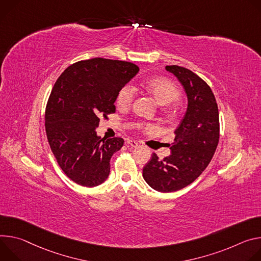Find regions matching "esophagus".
Instances as JSON below:
<instances>
[{
    "mask_svg": "<svg viewBox=\"0 0 261 261\" xmlns=\"http://www.w3.org/2000/svg\"><path fill=\"white\" fill-rule=\"evenodd\" d=\"M126 144H127L128 147H132V148H136L139 145V144L136 141H133V140H127Z\"/></svg>",
    "mask_w": 261,
    "mask_h": 261,
    "instance_id": "obj_1",
    "label": "esophagus"
}]
</instances>
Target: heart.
<instances>
[{
  "label": "heart",
  "mask_w": 261,
  "mask_h": 261,
  "mask_svg": "<svg viewBox=\"0 0 261 261\" xmlns=\"http://www.w3.org/2000/svg\"><path fill=\"white\" fill-rule=\"evenodd\" d=\"M146 90L153 96V98L160 106H167L173 101H175L180 96L178 87L172 82L162 77L149 80L146 83ZM134 97V87L127 85L124 86L119 91L116 102H117V106L120 109H126L133 103Z\"/></svg>",
  "instance_id": "1"
}]
</instances>
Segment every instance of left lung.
Wrapping results in <instances>:
<instances>
[{
	"label": "left lung",
	"instance_id": "8db88e82",
	"mask_svg": "<svg viewBox=\"0 0 261 261\" xmlns=\"http://www.w3.org/2000/svg\"><path fill=\"white\" fill-rule=\"evenodd\" d=\"M166 70L184 87L188 108L174 132L171 154L160 160L153 153L143 168V178L163 193L184 189L198 178L212 161L220 138L219 110L210 86L185 67L171 65Z\"/></svg>",
	"mask_w": 261,
	"mask_h": 261
}]
</instances>
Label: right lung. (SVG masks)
Returning a JSON list of instances; mask_svg holds the SVG:
<instances>
[{
    "instance_id": "right-lung-1",
    "label": "right lung",
    "mask_w": 261,
    "mask_h": 261,
    "mask_svg": "<svg viewBox=\"0 0 261 261\" xmlns=\"http://www.w3.org/2000/svg\"><path fill=\"white\" fill-rule=\"evenodd\" d=\"M133 63L94 58L67 67L55 83L45 109V132L63 172L75 184L93 188L110 174L112 155L122 138H100L101 117L115 113L114 102L138 73Z\"/></svg>"
}]
</instances>
